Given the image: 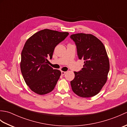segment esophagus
Wrapping results in <instances>:
<instances>
[{"mask_svg":"<svg viewBox=\"0 0 127 127\" xmlns=\"http://www.w3.org/2000/svg\"><path fill=\"white\" fill-rule=\"evenodd\" d=\"M65 73H66L65 71H61V74H62V75H63V76L64 75H65Z\"/></svg>","mask_w":127,"mask_h":127,"instance_id":"1","label":"esophagus"}]
</instances>
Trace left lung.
Returning a JSON list of instances; mask_svg holds the SVG:
<instances>
[{
	"instance_id": "1",
	"label": "left lung",
	"mask_w": 127,
	"mask_h": 127,
	"mask_svg": "<svg viewBox=\"0 0 127 127\" xmlns=\"http://www.w3.org/2000/svg\"><path fill=\"white\" fill-rule=\"evenodd\" d=\"M70 38L76 46L79 59L84 60L83 68L75 71L70 82L72 91L78 96L89 98L96 95L106 82L109 60L104 45L92 34L78 33Z\"/></svg>"
}]
</instances>
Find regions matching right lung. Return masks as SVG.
Masks as SVG:
<instances>
[{
    "label": "right lung",
    "instance_id": "add662e5",
    "mask_svg": "<svg viewBox=\"0 0 127 127\" xmlns=\"http://www.w3.org/2000/svg\"><path fill=\"white\" fill-rule=\"evenodd\" d=\"M68 32L45 29L27 40L21 53V70L26 84L36 94L44 95L53 90L61 71L48 65L57 45L65 39Z\"/></svg>",
    "mask_w": 127,
    "mask_h": 127
}]
</instances>
